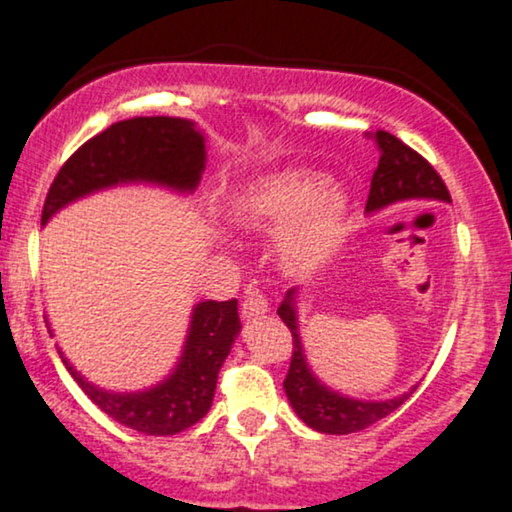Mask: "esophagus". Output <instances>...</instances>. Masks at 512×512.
<instances>
[{"label":"esophagus","instance_id":"1","mask_svg":"<svg viewBox=\"0 0 512 512\" xmlns=\"http://www.w3.org/2000/svg\"><path fill=\"white\" fill-rule=\"evenodd\" d=\"M267 310H269V301L260 289H252L248 296H245V301H243V315L245 317L264 315Z\"/></svg>","mask_w":512,"mask_h":512}]
</instances>
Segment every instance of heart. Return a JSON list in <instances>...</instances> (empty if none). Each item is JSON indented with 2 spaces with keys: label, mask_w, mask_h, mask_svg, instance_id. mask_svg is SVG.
Masks as SVG:
<instances>
[{
  "label": "heart",
  "mask_w": 512,
  "mask_h": 512,
  "mask_svg": "<svg viewBox=\"0 0 512 512\" xmlns=\"http://www.w3.org/2000/svg\"><path fill=\"white\" fill-rule=\"evenodd\" d=\"M228 214L248 233L281 231L276 257L289 274H308L337 252L346 231V199L330 178L291 168L248 182L233 195Z\"/></svg>",
  "instance_id": "1"
}]
</instances>
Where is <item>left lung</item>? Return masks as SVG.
Returning <instances> with one entry per match:
<instances>
[{
  "mask_svg": "<svg viewBox=\"0 0 512 512\" xmlns=\"http://www.w3.org/2000/svg\"><path fill=\"white\" fill-rule=\"evenodd\" d=\"M366 137L373 139L380 149L378 168L370 178L366 202L368 211H378L395 202H404V199H443V202H450V192L443 178L419 151H414L385 129H378L375 134L366 132ZM276 313L286 322L293 337L291 366L284 380L286 397L310 428L330 433V436H346V433L363 431V428L373 426L375 421L385 419L387 414H392L409 399L411 392L387 399V402H361V399H349L327 390L305 363L296 327V289L286 293L284 303L279 305Z\"/></svg>",
  "mask_w": 512,
  "mask_h": 512,
  "instance_id": "left-lung-1",
  "label": "left lung"
}]
</instances>
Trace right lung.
Here are the masks:
<instances>
[{"instance_id": "1", "label": "right lung", "mask_w": 512, "mask_h": 512, "mask_svg": "<svg viewBox=\"0 0 512 512\" xmlns=\"http://www.w3.org/2000/svg\"><path fill=\"white\" fill-rule=\"evenodd\" d=\"M204 137L180 117H134L110 125L81 144L52 180L43 204L48 221L57 209L117 182H158L175 190H195L204 170ZM240 332L238 301H204L192 313L190 334L175 373L161 385L134 395H113L86 383L64 361L81 390L117 424L146 433L173 436L197 424L211 407L216 378Z\"/></svg>"}]
</instances>
